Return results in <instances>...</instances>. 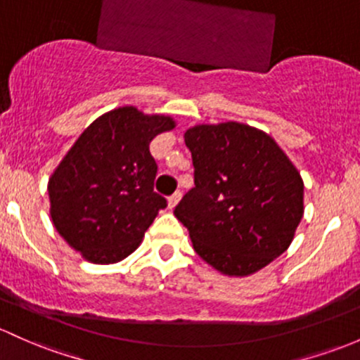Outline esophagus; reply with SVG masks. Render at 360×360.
Masks as SVG:
<instances>
[{"instance_id":"obj_1","label":"esophagus","mask_w":360,"mask_h":360,"mask_svg":"<svg viewBox=\"0 0 360 360\" xmlns=\"http://www.w3.org/2000/svg\"><path fill=\"white\" fill-rule=\"evenodd\" d=\"M180 199H181V192H175V194H173V195H169L168 197V207H169V210H173V207H175L176 204H179Z\"/></svg>"}]
</instances>
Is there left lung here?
<instances>
[{
	"label": "left lung",
	"mask_w": 360,
	"mask_h": 360,
	"mask_svg": "<svg viewBox=\"0 0 360 360\" xmlns=\"http://www.w3.org/2000/svg\"><path fill=\"white\" fill-rule=\"evenodd\" d=\"M194 184L175 207L194 250L225 276H250L285 252L304 216V181L276 141L238 122L185 130Z\"/></svg>",
	"instance_id": "1"
}]
</instances>
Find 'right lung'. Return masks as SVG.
<instances>
[{"mask_svg": "<svg viewBox=\"0 0 360 360\" xmlns=\"http://www.w3.org/2000/svg\"><path fill=\"white\" fill-rule=\"evenodd\" d=\"M176 122L120 106L79 135L48 181L49 214L73 250L94 264H113L141 245L166 207L154 192L158 165L149 144Z\"/></svg>", "mask_w": 360, "mask_h": 360, "instance_id": "obj_1", "label": "right lung"}]
</instances>
